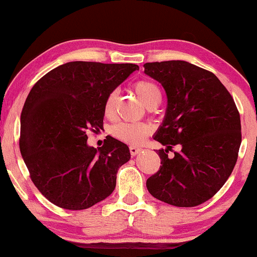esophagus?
I'll use <instances>...</instances> for the list:
<instances>
[{"instance_id":"esophagus-1","label":"esophagus","mask_w":257,"mask_h":257,"mask_svg":"<svg viewBox=\"0 0 257 257\" xmlns=\"http://www.w3.org/2000/svg\"><path fill=\"white\" fill-rule=\"evenodd\" d=\"M129 151H131L132 156H137L138 153H140L141 151H143V150H141L140 147H138V146H131V147H129Z\"/></svg>"}]
</instances>
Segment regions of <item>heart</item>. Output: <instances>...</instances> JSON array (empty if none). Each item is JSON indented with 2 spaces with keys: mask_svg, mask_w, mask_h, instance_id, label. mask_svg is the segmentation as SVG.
I'll use <instances>...</instances> for the list:
<instances>
[{
  "mask_svg": "<svg viewBox=\"0 0 257 257\" xmlns=\"http://www.w3.org/2000/svg\"><path fill=\"white\" fill-rule=\"evenodd\" d=\"M134 89L147 107L158 105L162 100V90L155 82L149 79H141L134 84ZM117 100V90H112L106 96L104 104V113L106 117H112ZM151 133V126L143 122H118L112 125L111 134L123 143L131 145H140Z\"/></svg>",
  "mask_w": 257,
  "mask_h": 257,
  "instance_id": "heart-1",
  "label": "heart"
}]
</instances>
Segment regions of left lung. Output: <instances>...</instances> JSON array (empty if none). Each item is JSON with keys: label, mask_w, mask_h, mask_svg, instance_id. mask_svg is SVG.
<instances>
[{"label": "left lung", "mask_w": 257, "mask_h": 257, "mask_svg": "<svg viewBox=\"0 0 257 257\" xmlns=\"http://www.w3.org/2000/svg\"><path fill=\"white\" fill-rule=\"evenodd\" d=\"M163 85L168 106L155 140L159 170L146 181L155 198L191 208L216 194L231 175L241 143L240 116L232 95L213 72L182 60L144 64ZM175 145L182 151L169 159Z\"/></svg>", "instance_id": "left-lung-1"}]
</instances>
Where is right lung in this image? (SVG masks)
<instances>
[{
	"label": "right lung",
	"instance_id": "add662e5",
	"mask_svg": "<svg viewBox=\"0 0 257 257\" xmlns=\"http://www.w3.org/2000/svg\"><path fill=\"white\" fill-rule=\"evenodd\" d=\"M139 66L71 61L35 83L20 116L19 147L30 178L49 202L82 210L113 192L118 168L131 159L128 146L106 137L98 150L87 131L104 124L106 96Z\"/></svg>",
	"mask_w": 257,
	"mask_h": 257
}]
</instances>
